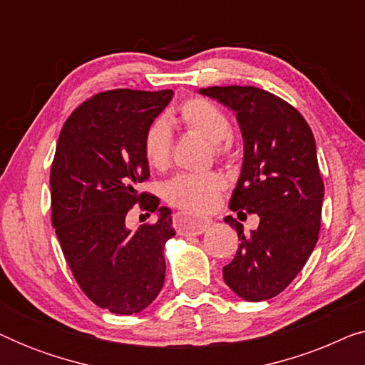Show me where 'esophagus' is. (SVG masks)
Segmentation results:
<instances>
[{"label":"esophagus","instance_id":"esophagus-1","mask_svg":"<svg viewBox=\"0 0 365 365\" xmlns=\"http://www.w3.org/2000/svg\"><path fill=\"white\" fill-rule=\"evenodd\" d=\"M211 221L206 217H196L186 212H178L174 216V227L181 236H199L209 227Z\"/></svg>","mask_w":365,"mask_h":365}]
</instances>
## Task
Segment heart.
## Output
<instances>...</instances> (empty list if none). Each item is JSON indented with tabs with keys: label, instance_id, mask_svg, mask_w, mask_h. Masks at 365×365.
<instances>
[{
	"label": "heart",
	"instance_id": "1",
	"mask_svg": "<svg viewBox=\"0 0 365 365\" xmlns=\"http://www.w3.org/2000/svg\"><path fill=\"white\" fill-rule=\"evenodd\" d=\"M178 123L187 133L197 134L211 143L216 158L227 156L231 151V123L226 113L204 98H191L182 103L178 113ZM174 136L164 118L149 123L143 134V154L149 166L164 171L173 161ZM227 187L226 178L219 171L197 174H178L164 186V197L174 207L186 212L202 214L216 207L219 197Z\"/></svg>",
	"mask_w": 365,
	"mask_h": 365
}]
</instances>
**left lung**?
Returning a JSON list of instances; mask_svg holds the SVG:
<instances>
[{
    "instance_id": "obj_1",
    "label": "left lung",
    "mask_w": 365,
    "mask_h": 365,
    "mask_svg": "<svg viewBox=\"0 0 365 365\" xmlns=\"http://www.w3.org/2000/svg\"><path fill=\"white\" fill-rule=\"evenodd\" d=\"M199 93L236 113L244 163L229 207L261 217L249 236L237 219H224L241 241L222 267L224 281L246 301H266L294 281L319 239L324 182L314 134L292 104L264 89L211 86Z\"/></svg>"
}]
</instances>
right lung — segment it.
Wrapping results in <instances>:
<instances>
[{
    "instance_id": "1",
    "label": "right lung",
    "mask_w": 365,
    "mask_h": 365,
    "mask_svg": "<svg viewBox=\"0 0 365 365\" xmlns=\"http://www.w3.org/2000/svg\"><path fill=\"white\" fill-rule=\"evenodd\" d=\"M171 98V89L94 94L69 114L51 164V222L68 266L96 306L121 316L158 297L164 244L176 234L171 211L139 191L149 179L143 134ZM136 203L160 219L129 232L125 216Z\"/></svg>"
}]
</instances>
